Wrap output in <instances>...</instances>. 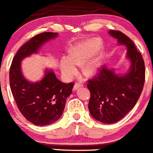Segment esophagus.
<instances>
[{"mask_svg":"<svg viewBox=\"0 0 153 153\" xmlns=\"http://www.w3.org/2000/svg\"><path fill=\"white\" fill-rule=\"evenodd\" d=\"M83 86V85H82V83H76L75 84V85H74L73 87V91H76V90H78V88H81V87Z\"/></svg>","mask_w":153,"mask_h":153,"instance_id":"esophagus-1","label":"esophagus"}]
</instances>
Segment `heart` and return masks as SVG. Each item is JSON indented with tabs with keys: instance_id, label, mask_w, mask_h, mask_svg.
Returning <instances> with one entry per match:
<instances>
[{
	"instance_id": "1",
	"label": "heart",
	"mask_w": 153,
	"mask_h": 153,
	"mask_svg": "<svg viewBox=\"0 0 153 153\" xmlns=\"http://www.w3.org/2000/svg\"><path fill=\"white\" fill-rule=\"evenodd\" d=\"M102 48L98 38H90L75 46L68 56L63 57L59 63L61 72L65 78H71L77 73V66L83 65V72L92 76L100 70L102 61L100 55H96Z\"/></svg>"
}]
</instances>
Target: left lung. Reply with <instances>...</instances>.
I'll use <instances>...</instances> for the list:
<instances>
[{"label": "left lung", "mask_w": 153, "mask_h": 153, "mask_svg": "<svg viewBox=\"0 0 153 153\" xmlns=\"http://www.w3.org/2000/svg\"><path fill=\"white\" fill-rule=\"evenodd\" d=\"M108 33L117 39L118 45L126 47L125 58L130 66L125 73L118 74L105 65L97 77L88 81V109L94 119L113 124L123 118L137 102L145 81V65L140 53L128 36L114 30Z\"/></svg>", "instance_id": "1"}]
</instances>
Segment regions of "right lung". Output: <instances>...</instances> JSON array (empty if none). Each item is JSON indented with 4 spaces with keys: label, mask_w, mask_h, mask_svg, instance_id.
<instances>
[{
    "label": "right lung",
    "mask_w": 153,
    "mask_h": 153,
    "mask_svg": "<svg viewBox=\"0 0 153 153\" xmlns=\"http://www.w3.org/2000/svg\"><path fill=\"white\" fill-rule=\"evenodd\" d=\"M57 36L56 32H44L33 37L17 51L10 69V85L19 109L28 121L38 126L51 125L60 118L74 84L61 82L48 68L41 80L30 81L22 73L21 62L39 53L44 44Z\"/></svg>",
    "instance_id": "right-lung-1"
}]
</instances>
